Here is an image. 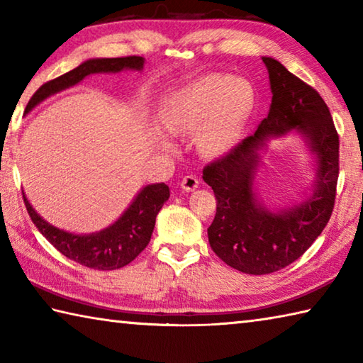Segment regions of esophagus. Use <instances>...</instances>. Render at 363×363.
I'll return each instance as SVG.
<instances>
[{
    "label": "esophagus",
    "instance_id": "esophagus-1",
    "mask_svg": "<svg viewBox=\"0 0 363 363\" xmlns=\"http://www.w3.org/2000/svg\"><path fill=\"white\" fill-rule=\"evenodd\" d=\"M199 177L194 176V174H189V176H184L182 181H181V187L186 190V192H192L196 187H199Z\"/></svg>",
    "mask_w": 363,
    "mask_h": 363
}]
</instances>
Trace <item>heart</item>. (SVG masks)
Masks as SVG:
<instances>
[{
    "label": "heart",
    "mask_w": 363,
    "mask_h": 363,
    "mask_svg": "<svg viewBox=\"0 0 363 363\" xmlns=\"http://www.w3.org/2000/svg\"><path fill=\"white\" fill-rule=\"evenodd\" d=\"M252 91L230 76L211 74L174 91L167 101V121L174 131H199L200 149L222 155L238 140Z\"/></svg>",
    "instance_id": "1"
}]
</instances>
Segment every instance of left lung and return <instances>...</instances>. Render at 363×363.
<instances>
[{"mask_svg": "<svg viewBox=\"0 0 363 363\" xmlns=\"http://www.w3.org/2000/svg\"><path fill=\"white\" fill-rule=\"evenodd\" d=\"M262 60L273 94L268 116L252 136L203 169V179L217 200L208 228L211 249L227 265L247 274L274 273L306 252L330 220L340 173V138L318 90L274 58ZM292 129L306 136L316 155L315 192L306 202L274 213L253 192L258 149L269 137Z\"/></svg>", "mask_w": 363, "mask_h": 363, "instance_id": "obj_1", "label": "left lung"}]
</instances>
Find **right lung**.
<instances>
[{
	"label": "right lung",
	"instance_id": "1",
	"mask_svg": "<svg viewBox=\"0 0 363 363\" xmlns=\"http://www.w3.org/2000/svg\"><path fill=\"white\" fill-rule=\"evenodd\" d=\"M143 65L144 58L136 55L118 58H91V60L79 65L77 68L68 71L67 74L58 76L57 79L43 84L26 104L25 113H28L48 96L81 82L85 76L95 74V72H118L122 69L141 71ZM168 199L169 189L167 184H150L136 195L133 203L113 225L98 233L74 235L63 232V230L45 222L33 209L23 195L26 211H28L33 223L43 233L44 238L57 250H60L65 257H68L69 260H74L87 268L100 269V272L128 265L146 249L154 232L155 217Z\"/></svg>",
	"mask_w": 363,
	"mask_h": 363
}]
</instances>
